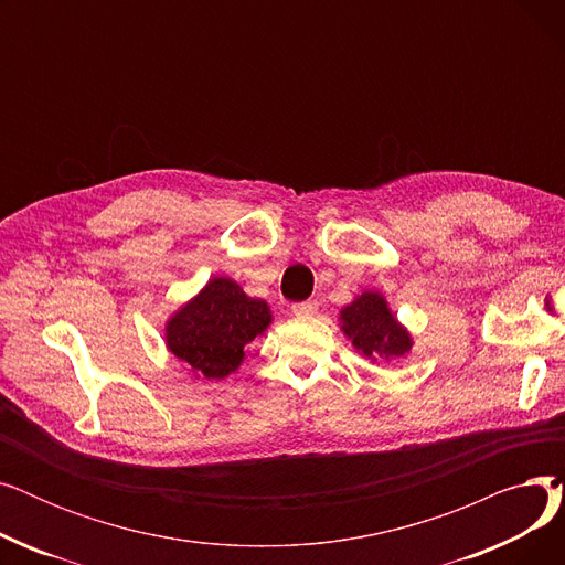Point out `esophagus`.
Wrapping results in <instances>:
<instances>
[{
  "mask_svg": "<svg viewBox=\"0 0 565 565\" xmlns=\"http://www.w3.org/2000/svg\"><path fill=\"white\" fill-rule=\"evenodd\" d=\"M295 316H313L318 311V302L316 300H307V302H295L292 307Z\"/></svg>",
  "mask_w": 565,
  "mask_h": 565,
  "instance_id": "1",
  "label": "esophagus"
}]
</instances>
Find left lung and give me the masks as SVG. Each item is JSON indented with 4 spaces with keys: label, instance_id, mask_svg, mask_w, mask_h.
I'll return each instance as SVG.
<instances>
[{
    "label": "left lung",
    "instance_id": "8db88e82",
    "mask_svg": "<svg viewBox=\"0 0 565 565\" xmlns=\"http://www.w3.org/2000/svg\"><path fill=\"white\" fill-rule=\"evenodd\" d=\"M341 330L352 339V345L369 360L403 358L412 348L407 330L401 328L380 292H362L358 300L341 311Z\"/></svg>",
    "mask_w": 565,
    "mask_h": 565
}]
</instances>
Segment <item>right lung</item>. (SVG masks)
Here are the masks:
<instances>
[{"label":"right lung","instance_id":"add662e5","mask_svg":"<svg viewBox=\"0 0 565 565\" xmlns=\"http://www.w3.org/2000/svg\"><path fill=\"white\" fill-rule=\"evenodd\" d=\"M273 322L270 307L226 277H215L167 322V348L196 377L222 380Z\"/></svg>","mask_w":565,"mask_h":565}]
</instances>
